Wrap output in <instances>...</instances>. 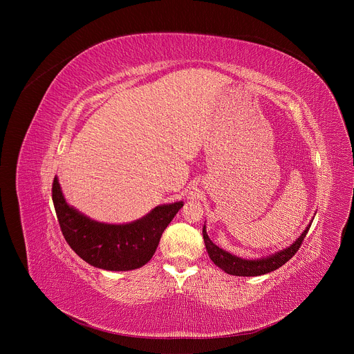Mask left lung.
<instances>
[{
  "mask_svg": "<svg viewBox=\"0 0 354 354\" xmlns=\"http://www.w3.org/2000/svg\"><path fill=\"white\" fill-rule=\"evenodd\" d=\"M310 227H311V224L306 228V231L301 234V236L291 246L277 252V254H274L272 257H268L265 259H258V261L241 259L238 257L228 254L227 250L218 248L209 238V235L206 232V227H203V239H205V245L209 252L210 259L214 262L216 266L223 269L225 273L234 274V276H243V277L245 276H261V274L270 273V272L281 268L286 262H288L297 254V250L299 249L302 241H304Z\"/></svg>",
  "mask_w": 354,
  "mask_h": 354,
  "instance_id": "8db88e82",
  "label": "left lung"
}]
</instances>
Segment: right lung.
Listing matches in <instances>:
<instances>
[{"label": "right lung", "instance_id": "right-lung-1", "mask_svg": "<svg viewBox=\"0 0 354 354\" xmlns=\"http://www.w3.org/2000/svg\"><path fill=\"white\" fill-rule=\"evenodd\" d=\"M52 197L70 248L86 263L113 272L138 269L153 258L164 230L183 206V201L158 206L137 221L116 225L93 221L70 207L57 178L53 180Z\"/></svg>", "mask_w": 354, "mask_h": 354}]
</instances>
